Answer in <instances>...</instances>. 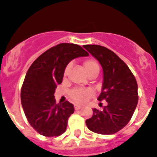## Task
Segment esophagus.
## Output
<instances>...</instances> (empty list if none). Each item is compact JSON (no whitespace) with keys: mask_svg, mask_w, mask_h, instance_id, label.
I'll list each match as a JSON object with an SVG mask.
<instances>
[{"mask_svg":"<svg viewBox=\"0 0 157 157\" xmlns=\"http://www.w3.org/2000/svg\"><path fill=\"white\" fill-rule=\"evenodd\" d=\"M81 107H82L81 105H74L75 109H76V110H77V109H80Z\"/></svg>","mask_w":157,"mask_h":157,"instance_id":"esophagus-1","label":"esophagus"}]
</instances>
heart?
Returning <instances> with one entry per match:
<instances>
[{"mask_svg":"<svg viewBox=\"0 0 157 157\" xmlns=\"http://www.w3.org/2000/svg\"><path fill=\"white\" fill-rule=\"evenodd\" d=\"M71 67V63L67 64L64 70V75H66ZM84 67L88 74L93 72H99V63L94 59H88L84 62ZM92 95V91L85 89H76L70 93V97L76 103H84Z\"/></svg>","mask_w":157,"mask_h":157,"instance_id":"heart-1","label":"heart"}]
</instances>
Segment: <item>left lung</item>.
I'll use <instances>...</instances> for the list:
<instances>
[{
  "label": "left lung",
  "mask_w": 157,
  "mask_h": 157,
  "mask_svg": "<svg viewBox=\"0 0 157 157\" xmlns=\"http://www.w3.org/2000/svg\"><path fill=\"white\" fill-rule=\"evenodd\" d=\"M83 47L102 67L103 84L98 100L107 101L101 111L93 109L92 118L85 123L95 133L114 134L129 123L137 106V82L128 66L114 52L100 45Z\"/></svg>",
  "instance_id": "8db88e82"
}]
</instances>
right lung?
<instances>
[{
  "instance_id": "obj_1",
  "label": "right lung",
  "mask_w": 157,
  "mask_h": 157,
  "mask_svg": "<svg viewBox=\"0 0 157 157\" xmlns=\"http://www.w3.org/2000/svg\"><path fill=\"white\" fill-rule=\"evenodd\" d=\"M88 56L81 46L60 43L43 53L28 69L21 90V105L28 122L42 136H58L66 131L74 106L67 101L56 104L55 91L70 61Z\"/></svg>"
}]
</instances>
